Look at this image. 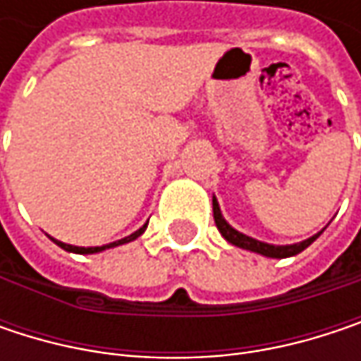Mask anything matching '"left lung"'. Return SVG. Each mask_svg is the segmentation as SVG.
<instances>
[{
	"instance_id": "obj_1",
	"label": "left lung",
	"mask_w": 361,
	"mask_h": 361,
	"mask_svg": "<svg viewBox=\"0 0 361 361\" xmlns=\"http://www.w3.org/2000/svg\"><path fill=\"white\" fill-rule=\"evenodd\" d=\"M213 217H215V226H217V230L221 232V236L230 243V245H234V247H240V249H247V251L252 252H259V255H263V257H271V259H284V257H293V255H299L301 251H305L322 232H318V234H314L312 238H307V240H303V243H297V245H267V243H261V240H255L251 236H247V234H243V232H238V230H234L226 219H224V215H221V209H219V204H217V198L213 196Z\"/></svg>"
}]
</instances>
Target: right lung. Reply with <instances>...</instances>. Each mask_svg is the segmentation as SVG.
Listing matches in <instances>:
<instances>
[{"instance_id":"obj_1","label":"right lung","mask_w":361,"mask_h":361,"mask_svg":"<svg viewBox=\"0 0 361 361\" xmlns=\"http://www.w3.org/2000/svg\"><path fill=\"white\" fill-rule=\"evenodd\" d=\"M146 226L148 224H144L137 232H133V234H129V236H125V238H121V240H116V243H110V245H104V247H73V245H66V243H60V240H56V238H51L60 249H64V251L68 252H79V255H92V252H100V251H106V249H112V247H118V245H125V243H131V240H135L137 236H142L144 234V230H146Z\"/></svg>"}]
</instances>
